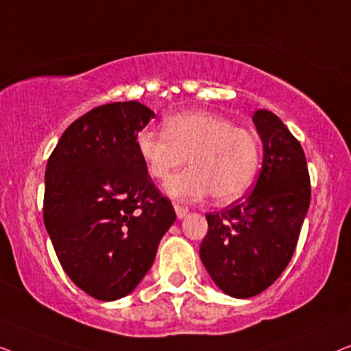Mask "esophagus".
Here are the masks:
<instances>
[{"instance_id": "1", "label": "esophagus", "mask_w": 351, "mask_h": 351, "mask_svg": "<svg viewBox=\"0 0 351 351\" xmlns=\"http://www.w3.org/2000/svg\"><path fill=\"white\" fill-rule=\"evenodd\" d=\"M173 206H175L176 216H178V218H180V219H182V218H186V216H187V213H189V208H187V206H184V205L175 204Z\"/></svg>"}]
</instances>
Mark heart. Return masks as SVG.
<instances>
[{"instance_id": "obj_1", "label": "heart", "mask_w": 351, "mask_h": 351, "mask_svg": "<svg viewBox=\"0 0 351 351\" xmlns=\"http://www.w3.org/2000/svg\"><path fill=\"white\" fill-rule=\"evenodd\" d=\"M136 149L154 180H165L187 157L189 169L164 186L175 200L208 194L219 204L240 199L253 186L261 162V146L253 133L205 111L171 116L164 122V132L145 128L136 135Z\"/></svg>"}]
</instances>
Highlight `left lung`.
<instances>
[{
	"label": "left lung",
	"instance_id": "obj_1",
	"mask_svg": "<svg viewBox=\"0 0 351 351\" xmlns=\"http://www.w3.org/2000/svg\"><path fill=\"white\" fill-rule=\"evenodd\" d=\"M264 160L254 187L221 210L206 213L200 258L216 285L232 298L267 289L293 258L310 205V176L300 143L278 116L256 111Z\"/></svg>",
	"mask_w": 351,
	"mask_h": 351
}]
</instances>
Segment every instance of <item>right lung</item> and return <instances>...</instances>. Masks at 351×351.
Listing matches in <instances>:
<instances>
[{
    "label": "right lung",
    "mask_w": 351,
    "mask_h": 351,
    "mask_svg": "<svg viewBox=\"0 0 351 351\" xmlns=\"http://www.w3.org/2000/svg\"><path fill=\"white\" fill-rule=\"evenodd\" d=\"M152 117L138 101L93 108L63 132L47 160L44 226L66 275L98 300L136 288L176 219L136 149Z\"/></svg>",
    "instance_id": "obj_1"
}]
</instances>
